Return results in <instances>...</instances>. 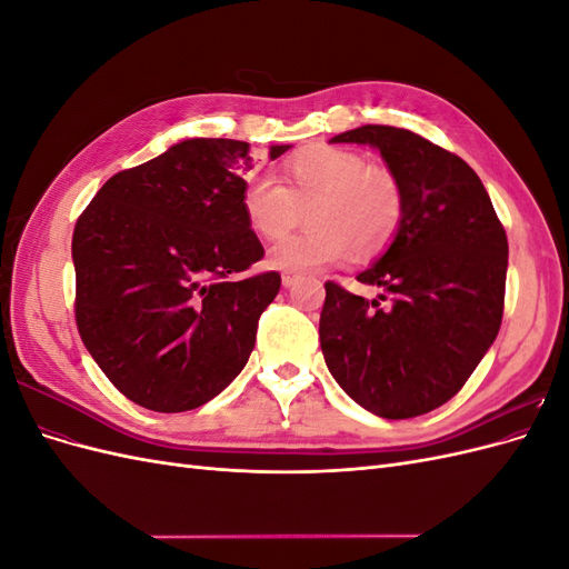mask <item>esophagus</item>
<instances>
[{"mask_svg":"<svg viewBox=\"0 0 569 569\" xmlns=\"http://www.w3.org/2000/svg\"><path fill=\"white\" fill-rule=\"evenodd\" d=\"M297 280H299V274H295V272H284V274H282V284H284V287H291Z\"/></svg>","mask_w":569,"mask_h":569,"instance_id":"1","label":"esophagus"}]
</instances>
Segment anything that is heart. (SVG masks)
Listing matches in <instances>:
<instances>
[{"label":"heart","instance_id":"b5f03b06","mask_svg":"<svg viewBox=\"0 0 569 569\" xmlns=\"http://www.w3.org/2000/svg\"><path fill=\"white\" fill-rule=\"evenodd\" d=\"M309 206L312 228L270 249V266L308 272L358 261L391 247L406 216L403 182L389 166L368 163L363 153L332 144L297 151L282 163V184L249 178L242 211L261 239H280Z\"/></svg>","mask_w":569,"mask_h":569}]
</instances>
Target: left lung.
I'll use <instances>...</instances> for the list:
<instances>
[{
    "instance_id": "obj_1",
    "label": "left lung",
    "mask_w": 569,
    "mask_h": 569,
    "mask_svg": "<svg viewBox=\"0 0 569 569\" xmlns=\"http://www.w3.org/2000/svg\"><path fill=\"white\" fill-rule=\"evenodd\" d=\"M332 142L380 149L403 182L406 216L387 253L358 274L380 297L325 282V363L375 416H425L453 399L501 330L506 230L475 170L425 137L360 126Z\"/></svg>"
}]
</instances>
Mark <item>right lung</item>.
Instances as JSON below:
<instances>
[{
    "instance_id": "add662e5",
    "label": "right lung",
    "mask_w": 569,
    "mask_h": 569,
    "mask_svg": "<svg viewBox=\"0 0 569 569\" xmlns=\"http://www.w3.org/2000/svg\"><path fill=\"white\" fill-rule=\"evenodd\" d=\"M249 168L247 142L184 140L109 178L76 222L78 332L137 406L199 408L247 366L282 284L247 274L266 253L242 211Z\"/></svg>"
}]
</instances>
